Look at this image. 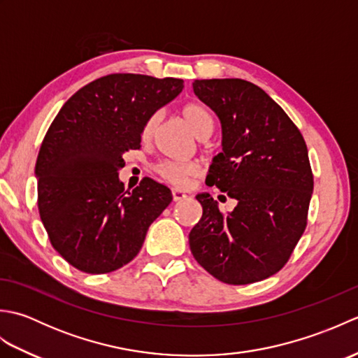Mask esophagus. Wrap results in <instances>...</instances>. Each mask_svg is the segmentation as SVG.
<instances>
[{"label": "esophagus", "instance_id": "obj_1", "mask_svg": "<svg viewBox=\"0 0 358 358\" xmlns=\"http://www.w3.org/2000/svg\"><path fill=\"white\" fill-rule=\"evenodd\" d=\"M172 196H173L175 201H181V200L186 199L187 194L185 191H181V189H172Z\"/></svg>", "mask_w": 358, "mask_h": 358}]
</instances>
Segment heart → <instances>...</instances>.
Masks as SVG:
<instances>
[{
    "label": "heart",
    "instance_id": "1",
    "mask_svg": "<svg viewBox=\"0 0 358 358\" xmlns=\"http://www.w3.org/2000/svg\"><path fill=\"white\" fill-rule=\"evenodd\" d=\"M181 113H183L187 124L191 126L194 134L199 136V138H208V136L212 134V131H214V117H212L210 110L204 104L189 103L185 106ZM158 121H159V113H154V115H150L148 118L141 131V136L144 140H149L150 136L154 135L155 129L158 126ZM155 169L166 181H169L171 185L183 186L186 185V181L189 178L199 173L200 167L194 162L164 159V162H159L157 164Z\"/></svg>",
    "mask_w": 358,
    "mask_h": 358
}]
</instances>
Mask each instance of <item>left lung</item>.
<instances>
[{
  "label": "left lung",
  "mask_w": 358,
  "mask_h": 358,
  "mask_svg": "<svg viewBox=\"0 0 358 358\" xmlns=\"http://www.w3.org/2000/svg\"><path fill=\"white\" fill-rule=\"evenodd\" d=\"M192 86L222 123L223 152L212 159L206 185L237 206L223 214L209 194L196 195L203 215L189 234L191 252L223 283L262 281L283 268L306 229L314 175L305 138L252 83L195 80Z\"/></svg>",
  "instance_id": "left-lung-1"
}]
</instances>
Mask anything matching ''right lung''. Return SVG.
Wrapping results in <instances>:
<instances>
[{
  "label": "right lung",
  "mask_w": 358,
  "mask_h": 358,
  "mask_svg": "<svg viewBox=\"0 0 358 358\" xmlns=\"http://www.w3.org/2000/svg\"><path fill=\"white\" fill-rule=\"evenodd\" d=\"M183 80L110 73L64 103L36 158L38 210L50 245L73 268L108 273L140 252L171 189L144 177L124 191L123 154L141 148L150 115L172 101Z\"/></svg>",
  "instance_id": "obj_1"
}]
</instances>
